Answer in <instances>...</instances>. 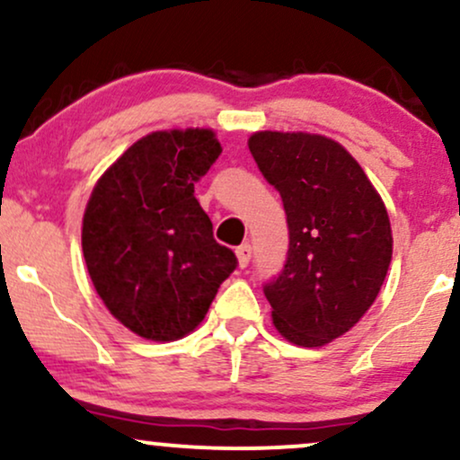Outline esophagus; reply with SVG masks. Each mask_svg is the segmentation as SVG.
Returning a JSON list of instances; mask_svg holds the SVG:
<instances>
[{"mask_svg":"<svg viewBox=\"0 0 460 460\" xmlns=\"http://www.w3.org/2000/svg\"><path fill=\"white\" fill-rule=\"evenodd\" d=\"M251 252H252L251 244L237 246L235 255H237V263H240V268H246L248 266V261H251Z\"/></svg>","mask_w":460,"mask_h":460,"instance_id":"1","label":"esophagus"}]
</instances>
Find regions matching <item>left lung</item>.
Masks as SVG:
<instances>
[{
    "mask_svg": "<svg viewBox=\"0 0 460 460\" xmlns=\"http://www.w3.org/2000/svg\"><path fill=\"white\" fill-rule=\"evenodd\" d=\"M248 149L288 216L285 266L263 285L274 326L296 346L329 344L381 292L394 244L387 209L340 142L257 131Z\"/></svg>",
    "mask_w": 460,
    "mask_h": 460,
    "instance_id": "left-lung-1",
    "label": "left lung"
}]
</instances>
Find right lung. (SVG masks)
Listing matches in <instances>:
<instances>
[{
    "instance_id": "right-lung-1",
    "label": "right lung",
    "mask_w": 460,
    "mask_h": 460,
    "mask_svg": "<svg viewBox=\"0 0 460 460\" xmlns=\"http://www.w3.org/2000/svg\"><path fill=\"white\" fill-rule=\"evenodd\" d=\"M220 151L212 129L153 131L103 172L88 200V274L110 314L145 340L192 332L235 270V252L214 240L194 197Z\"/></svg>"
}]
</instances>
